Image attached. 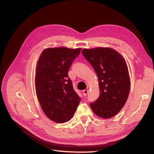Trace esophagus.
<instances>
[{"label": "esophagus", "instance_id": "obj_1", "mask_svg": "<svg viewBox=\"0 0 154 154\" xmlns=\"http://www.w3.org/2000/svg\"><path fill=\"white\" fill-rule=\"evenodd\" d=\"M88 93V90H87V89H85V90L83 91V94L84 96L87 95Z\"/></svg>", "mask_w": 154, "mask_h": 154}]
</instances>
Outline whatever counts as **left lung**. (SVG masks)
<instances>
[{"label":"left lung","instance_id":"obj_1","mask_svg":"<svg viewBox=\"0 0 154 154\" xmlns=\"http://www.w3.org/2000/svg\"><path fill=\"white\" fill-rule=\"evenodd\" d=\"M83 57L94 68L99 81L100 96L90 103L101 118L113 117L127 101L130 88L127 65L118 51L110 48L84 49Z\"/></svg>","mask_w":154,"mask_h":154}]
</instances>
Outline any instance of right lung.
<instances>
[{"label": "right lung", "mask_w": 154, "mask_h": 154, "mask_svg": "<svg viewBox=\"0 0 154 154\" xmlns=\"http://www.w3.org/2000/svg\"><path fill=\"white\" fill-rule=\"evenodd\" d=\"M82 48H48L41 53L35 73L37 98L45 116L63 123L71 119L81 101L68 71Z\"/></svg>", "instance_id": "obj_1"}]
</instances>
